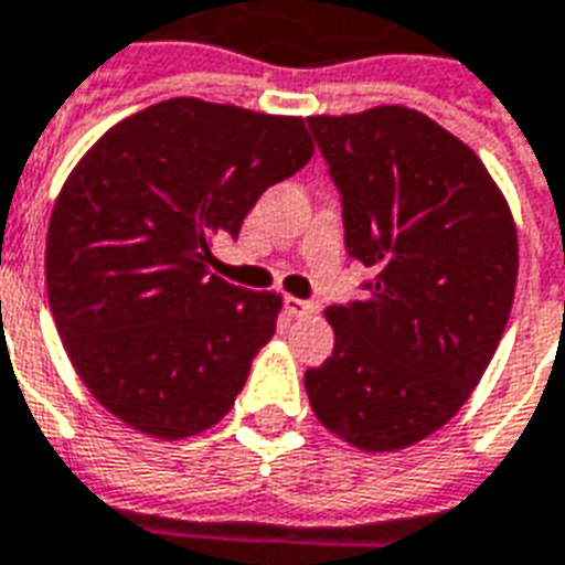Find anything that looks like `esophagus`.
<instances>
[{
  "instance_id": "1",
  "label": "esophagus",
  "mask_w": 565,
  "mask_h": 565,
  "mask_svg": "<svg viewBox=\"0 0 565 565\" xmlns=\"http://www.w3.org/2000/svg\"><path fill=\"white\" fill-rule=\"evenodd\" d=\"M284 305H287V311H290L292 317H311V313H317V305H313V301L296 299V296H287Z\"/></svg>"
}]
</instances>
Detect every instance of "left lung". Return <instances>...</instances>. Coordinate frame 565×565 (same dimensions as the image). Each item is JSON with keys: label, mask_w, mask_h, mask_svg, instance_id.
Returning <instances> with one entry per match:
<instances>
[{"label": "left lung", "mask_w": 565, "mask_h": 565, "mask_svg": "<svg viewBox=\"0 0 565 565\" xmlns=\"http://www.w3.org/2000/svg\"><path fill=\"white\" fill-rule=\"evenodd\" d=\"M343 204L347 252L373 269L331 305L334 350L305 373L313 415L359 450H403L471 397L510 320L519 236L465 141L406 106L308 118Z\"/></svg>", "instance_id": "1"}]
</instances>
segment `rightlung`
<instances>
[{
  "label": "right lung",
  "mask_w": 565,
  "mask_h": 565,
  "mask_svg": "<svg viewBox=\"0 0 565 565\" xmlns=\"http://www.w3.org/2000/svg\"><path fill=\"white\" fill-rule=\"evenodd\" d=\"M311 157L301 118L174 97L79 159L46 231V292L103 408L162 441L231 412L281 296L210 275V248Z\"/></svg>",
  "instance_id": "add662e5"
}]
</instances>
